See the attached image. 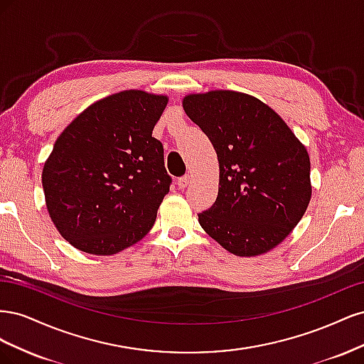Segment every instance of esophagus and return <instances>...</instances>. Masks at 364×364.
<instances>
[{
    "label": "esophagus",
    "mask_w": 364,
    "mask_h": 364,
    "mask_svg": "<svg viewBox=\"0 0 364 364\" xmlns=\"http://www.w3.org/2000/svg\"><path fill=\"white\" fill-rule=\"evenodd\" d=\"M190 174H186V176H183V178H179L178 179V186L181 190H185L186 186H188V183H190Z\"/></svg>",
    "instance_id": "esophagus-1"
}]
</instances>
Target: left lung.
<instances>
[{"mask_svg": "<svg viewBox=\"0 0 364 364\" xmlns=\"http://www.w3.org/2000/svg\"><path fill=\"white\" fill-rule=\"evenodd\" d=\"M182 106L218 159L217 200L199 214L205 232L237 257L281 245L311 200L305 146L270 106L245 92L188 94Z\"/></svg>", "mask_w": 364, "mask_h": 364, "instance_id": "8db88e82", "label": "left lung"}]
</instances>
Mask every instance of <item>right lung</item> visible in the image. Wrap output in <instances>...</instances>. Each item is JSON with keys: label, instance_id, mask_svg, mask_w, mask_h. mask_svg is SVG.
Segmentation results:
<instances>
[{"label": "right lung", "instance_id": "add662e5", "mask_svg": "<svg viewBox=\"0 0 364 364\" xmlns=\"http://www.w3.org/2000/svg\"><path fill=\"white\" fill-rule=\"evenodd\" d=\"M168 97L121 91L87 106L43 164L47 211L71 246L109 257L144 238L170 190L162 144L151 136Z\"/></svg>", "mask_w": 364, "mask_h": 364}]
</instances>
